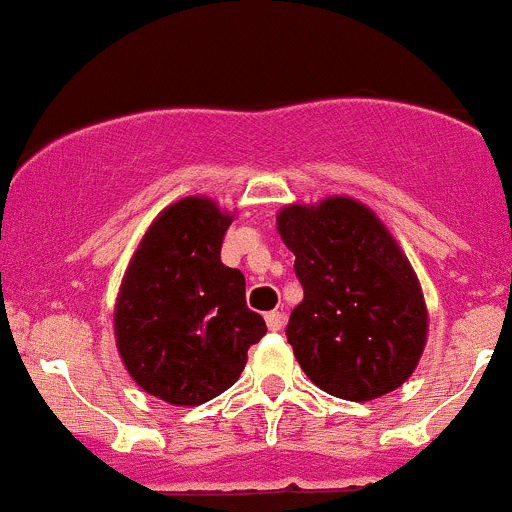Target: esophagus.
<instances>
[{"instance_id": "1", "label": "esophagus", "mask_w": 512, "mask_h": 512, "mask_svg": "<svg viewBox=\"0 0 512 512\" xmlns=\"http://www.w3.org/2000/svg\"><path fill=\"white\" fill-rule=\"evenodd\" d=\"M283 323H286V316H283L281 311L266 313V326H268V331H281Z\"/></svg>"}]
</instances>
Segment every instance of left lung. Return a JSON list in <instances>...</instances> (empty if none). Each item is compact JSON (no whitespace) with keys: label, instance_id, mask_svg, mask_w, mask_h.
I'll list each match as a JSON object with an SVG mask.
<instances>
[{"label":"left lung","instance_id":"obj_1","mask_svg":"<svg viewBox=\"0 0 512 512\" xmlns=\"http://www.w3.org/2000/svg\"><path fill=\"white\" fill-rule=\"evenodd\" d=\"M278 234L293 251L303 301L286 338L306 376L346 401L396 391L418 366L428 333L421 286L373 211L333 196L286 206Z\"/></svg>","mask_w":512,"mask_h":512}]
</instances>
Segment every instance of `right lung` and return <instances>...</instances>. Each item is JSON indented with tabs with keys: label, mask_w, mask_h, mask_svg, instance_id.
<instances>
[{
	"label": "right lung",
	"mask_w": 512,
	"mask_h": 512,
	"mask_svg": "<svg viewBox=\"0 0 512 512\" xmlns=\"http://www.w3.org/2000/svg\"><path fill=\"white\" fill-rule=\"evenodd\" d=\"M209 199L176 201L151 224L114 313L126 371L151 396L199 406L239 381L266 321L246 306V278L221 263L231 226Z\"/></svg>",
	"instance_id": "obj_1"
}]
</instances>
